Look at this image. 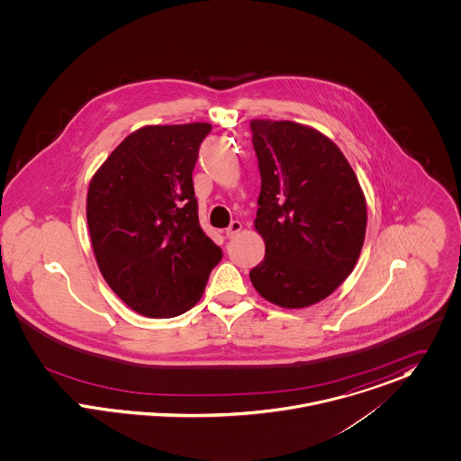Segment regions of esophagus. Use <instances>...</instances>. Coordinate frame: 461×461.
<instances>
[{"mask_svg": "<svg viewBox=\"0 0 461 461\" xmlns=\"http://www.w3.org/2000/svg\"><path fill=\"white\" fill-rule=\"evenodd\" d=\"M240 230H242V222L240 221H231V224L224 230V235H226V239H233L237 233H240Z\"/></svg>", "mask_w": 461, "mask_h": 461, "instance_id": "1", "label": "esophagus"}]
</instances>
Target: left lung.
Returning a JSON list of instances; mask_svg holds the SVG:
<instances>
[{"label":"left lung","mask_w":461,"mask_h":461,"mask_svg":"<svg viewBox=\"0 0 461 461\" xmlns=\"http://www.w3.org/2000/svg\"><path fill=\"white\" fill-rule=\"evenodd\" d=\"M261 175L255 230L265 258L256 292L286 309L329 297L354 270L367 224L357 175L338 145L290 120L251 122Z\"/></svg>","instance_id":"obj_1"}]
</instances>
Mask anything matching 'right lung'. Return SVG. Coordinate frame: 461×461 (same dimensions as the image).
I'll use <instances>...</instances> for the list:
<instances>
[{
	"label": "right lung",
	"instance_id": "right-lung-1",
	"mask_svg": "<svg viewBox=\"0 0 461 461\" xmlns=\"http://www.w3.org/2000/svg\"><path fill=\"white\" fill-rule=\"evenodd\" d=\"M212 125H145L90 180L86 219L99 270L136 312L173 318L202 299L222 251L198 219L193 169Z\"/></svg>",
	"mask_w": 461,
	"mask_h": 461
}]
</instances>
